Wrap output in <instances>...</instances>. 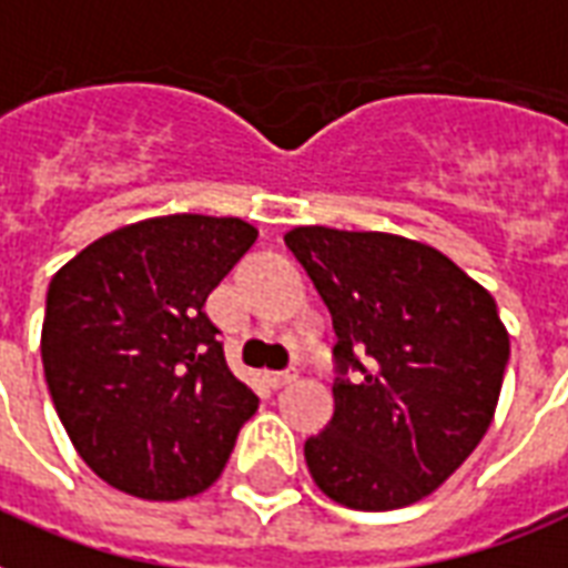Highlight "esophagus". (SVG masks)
I'll return each instance as SVG.
<instances>
[{"label":"esophagus","instance_id":"obj_1","mask_svg":"<svg viewBox=\"0 0 568 568\" xmlns=\"http://www.w3.org/2000/svg\"><path fill=\"white\" fill-rule=\"evenodd\" d=\"M265 378L271 387H285V384H294L297 381V369H283V372H265Z\"/></svg>","mask_w":568,"mask_h":568}]
</instances>
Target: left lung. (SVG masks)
Here are the masks:
<instances>
[{
    "label": "left lung",
    "instance_id": "1",
    "mask_svg": "<svg viewBox=\"0 0 568 568\" xmlns=\"http://www.w3.org/2000/svg\"><path fill=\"white\" fill-rule=\"evenodd\" d=\"M285 246L336 331L333 419L303 444L315 486L363 513L417 504L495 419L509 361L495 297L440 250L402 235L297 226Z\"/></svg>",
    "mask_w": 568,
    "mask_h": 568
}]
</instances>
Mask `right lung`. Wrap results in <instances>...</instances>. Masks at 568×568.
Masks as SVG:
<instances>
[{"mask_svg": "<svg viewBox=\"0 0 568 568\" xmlns=\"http://www.w3.org/2000/svg\"><path fill=\"white\" fill-rule=\"evenodd\" d=\"M258 237L241 216H151L98 237L47 288L41 361L73 449L142 500L214 486L258 408L207 294Z\"/></svg>", "mask_w": 568, "mask_h": 568, "instance_id": "right-lung-1", "label": "right lung"}]
</instances>
